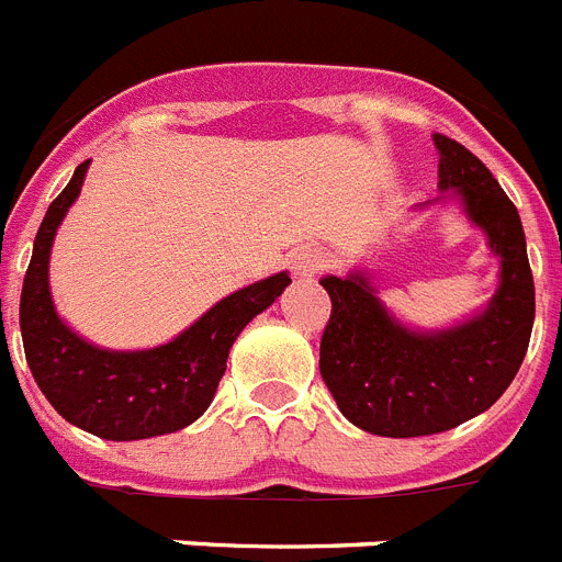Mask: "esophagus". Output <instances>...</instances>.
Here are the masks:
<instances>
[{
	"label": "esophagus",
	"instance_id": "1",
	"mask_svg": "<svg viewBox=\"0 0 562 562\" xmlns=\"http://www.w3.org/2000/svg\"><path fill=\"white\" fill-rule=\"evenodd\" d=\"M290 261H292V270L299 272V276H304V278H313L315 272L324 267V256H321V249H315V247L295 249Z\"/></svg>",
	"mask_w": 562,
	"mask_h": 562
}]
</instances>
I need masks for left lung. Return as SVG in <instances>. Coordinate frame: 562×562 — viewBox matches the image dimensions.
I'll return each mask as SVG.
<instances>
[{
	"mask_svg": "<svg viewBox=\"0 0 562 562\" xmlns=\"http://www.w3.org/2000/svg\"><path fill=\"white\" fill-rule=\"evenodd\" d=\"M438 187L501 258V284L486 310L449 329L404 327L381 304L367 272L321 278L333 315L321 338V378L340 415L381 438L454 429L509 390L529 349L535 278L517 207L481 158L435 133Z\"/></svg>",
	"mask_w": 562,
	"mask_h": 562,
	"instance_id": "8db88e82",
	"label": "left lung"
}]
</instances>
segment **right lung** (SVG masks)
<instances>
[{
	"label": "right lung",
	"mask_w": 562,
	"mask_h": 562,
	"mask_svg": "<svg viewBox=\"0 0 562 562\" xmlns=\"http://www.w3.org/2000/svg\"><path fill=\"white\" fill-rule=\"evenodd\" d=\"M88 165L81 161L74 179L53 199L33 241L19 301L27 367L53 409L95 438L144 440L170 435L207 412L235 338L286 290L292 278L278 272L233 292L161 347L136 352L93 347L59 318L47 284L53 238L81 193Z\"/></svg>",
	"instance_id": "add662e5"
}]
</instances>
